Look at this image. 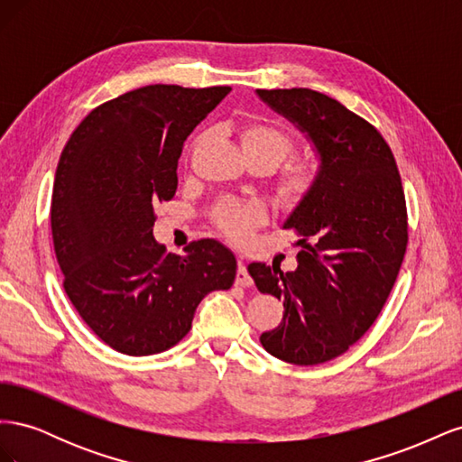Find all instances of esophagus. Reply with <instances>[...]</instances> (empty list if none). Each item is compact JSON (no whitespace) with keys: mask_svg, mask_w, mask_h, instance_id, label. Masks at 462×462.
Masks as SVG:
<instances>
[{"mask_svg":"<svg viewBox=\"0 0 462 462\" xmlns=\"http://www.w3.org/2000/svg\"><path fill=\"white\" fill-rule=\"evenodd\" d=\"M236 285L241 287H250L253 285V277L246 272V263L243 258H239V268H236Z\"/></svg>","mask_w":462,"mask_h":462,"instance_id":"1","label":"esophagus"}]
</instances>
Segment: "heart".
<instances>
[{"instance_id":"1","label":"heart","mask_w":462,"mask_h":462,"mask_svg":"<svg viewBox=\"0 0 462 462\" xmlns=\"http://www.w3.org/2000/svg\"><path fill=\"white\" fill-rule=\"evenodd\" d=\"M235 134L246 160L253 165H263L265 170H273L285 162L297 146L295 138L285 129L265 121H241L235 127ZM204 138V134L194 138L190 150H197ZM324 177L326 167L319 160L300 158L289 162L275 177V192L283 206L297 208L314 197L324 183ZM263 217V208L256 202L226 200L214 212L217 229L233 243H245Z\"/></svg>"}]
</instances>
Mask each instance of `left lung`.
<instances>
[{
	"label": "left lung",
	"mask_w": 462,
	"mask_h": 462,
	"mask_svg": "<svg viewBox=\"0 0 462 462\" xmlns=\"http://www.w3.org/2000/svg\"><path fill=\"white\" fill-rule=\"evenodd\" d=\"M258 96L309 134L326 167L318 192L283 226L300 236L299 268L248 265L258 291L285 309L262 346L314 366L348 351L380 316L407 250V204L393 152L372 123L310 88Z\"/></svg>",
	"instance_id": "left-lung-1"
}]
</instances>
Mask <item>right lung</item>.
I'll return each mask as SVG.
<instances>
[{
  "mask_svg": "<svg viewBox=\"0 0 462 462\" xmlns=\"http://www.w3.org/2000/svg\"><path fill=\"white\" fill-rule=\"evenodd\" d=\"M229 87L150 85L94 107L65 144L51 194L63 289L106 345L129 356L185 337L200 300L233 285L236 260L214 239L167 254L152 235L177 190L187 136Z\"/></svg>",
  "mask_w": 462,
  "mask_h": 462,
  "instance_id": "add662e5",
  "label": "right lung"
}]
</instances>
